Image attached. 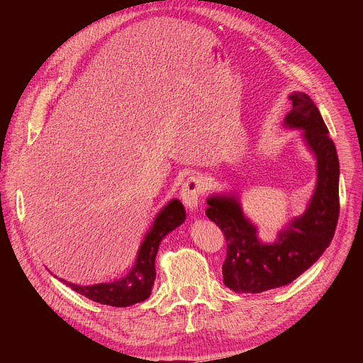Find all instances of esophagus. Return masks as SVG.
<instances>
[{
    "instance_id": "34e87169",
    "label": "esophagus",
    "mask_w": 363,
    "mask_h": 363,
    "mask_svg": "<svg viewBox=\"0 0 363 363\" xmlns=\"http://www.w3.org/2000/svg\"><path fill=\"white\" fill-rule=\"evenodd\" d=\"M204 192H206V184L203 179L196 177V175H191V177L186 179V182L182 186V191H180L182 201L186 207L194 211V208L199 207Z\"/></svg>"
}]
</instances>
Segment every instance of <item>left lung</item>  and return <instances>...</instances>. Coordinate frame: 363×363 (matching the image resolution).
Instances as JSON below:
<instances>
[{
	"instance_id": "1",
	"label": "left lung",
	"mask_w": 363,
	"mask_h": 363,
	"mask_svg": "<svg viewBox=\"0 0 363 363\" xmlns=\"http://www.w3.org/2000/svg\"><path fill=\"white\" fill-rule=\"evenodd\" d=\"M292 111L284 125L304 130L306 145L316 159V186L304 213L280 230L271 244L262 242L257 228L244 215L238 196L212 195L207 218L224 233L227 256L224 284L235 292L259 294L289 284L309 269L330 245L339 216V160L324 119L311 96L289 95Z\"/></svg>"
}]
</instances>
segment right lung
<instances>
[{
	"mask_svg": "<svg viewBox=\"0 0 363 363\" xmlns=\"http://www.w3.org/2000/svg\"><path fill=\"white\" fill-rule=\"evenodd\" d=\"M184 218L186 212L180 200H171L164 206L157 213L155 224L148 230L144 240H142L133 268L123 279H118L111 283L89 284V286L74 284L67 280L62 281L77 294L86 296V298L107 306L127 307L145 301L151 295L152 286H155V260L162 239L180 224H183Z\"/></svg>",
	"mask_w": 363,
	"mask_h": 363,
	"instance_id": "obj_1",
	"label": "right lung"
}]
</instances>
